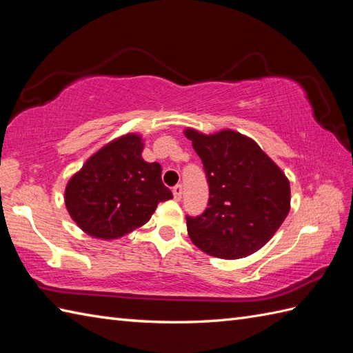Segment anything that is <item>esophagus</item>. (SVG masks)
I'll return each instance as SVG.
<instances>
[{
  "label": "esophagus",
  "mask_w": 353,
  "mask_h": 353,
  "mask_svg": "<svg viewBox=\"0 0 353 353\" xmlns=\"http://www.w3.org/2000/svg\"><path fill=\"white\" fill-rule=\"evenodd\" d=\"M174 198H175V201H179L181 199V196H183V185L181 184H178V185H175L174 187Z\"/></svg>",
  "instance_id": "esophagus-1"
}]
</instances>
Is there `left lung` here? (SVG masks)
<instances>
[{"label": "left lung", "mask_w": 353, "mask_h": 353, "mask_svg": "<svg viewBox=\"0 0 353 353\" xmlns=\"http://www.w3.org/2000/svg\"><path fill=\"white\" fill-rule=\"evenodd\" d=\"M205 170L208 208L187 216V232L202 252L239 260L260 250L290 211V181L255 140L234 130L214 134L187 128Z\"/></svg>", "instance_id": "8db88e82"}]
</instances>
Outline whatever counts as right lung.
Listing matches in <instances>:
<instances>
[{"label":"right lung","instance_id":"obj_1","mask_svg":"<svg viewBox=\"0 0 353 353\" xmlns=\"http://www.w3.org/2000/svg\"><path fill=\"white\" fill-rule=\"evenodd\" d=\"M143 139L128 132L90 155L70 176L65 205L88 236L116 240L150 221L172 192L161 181L159 163L143 160Z\"/></svg>","mask_w":353,"mask_h":353}]
</instances>
